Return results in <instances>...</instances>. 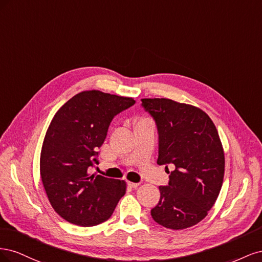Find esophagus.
<instances>
[{
  "label": "esophagus",
  "instance_id": "obj_1",
  "mask_svg": "<svg viewBox=\"0 0 262 262\" xmlns=\"http://www.w3.org/2000/svg\"><path fill=\"white\" fill-rule=\"evenodd\" d=\"M139 185H140V184H138V182H131V181H128V186H129L130 188L136 189V188H138V187H139Z\"/></svg>",
  "mask_w": 262,
  "mask_h": 262
}]
</instances>
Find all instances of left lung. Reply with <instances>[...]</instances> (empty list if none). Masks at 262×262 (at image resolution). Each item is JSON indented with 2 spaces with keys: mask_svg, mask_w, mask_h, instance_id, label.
Returning a JSON list of instances; mask_svg holds the SVG:
<instances>
[{
  "mask_svg": "<svg viewBox=\"0 0 262 262\" xmlns=\"http://www.w3.org/2000/svg\"><path fill=\"white\" fill-rule=\"evenodd\" d=\"M141 100L157 126V164L167 170L174 166L150 215L166 228L191 227L208 215L223 184L225 157L217 130L198 107L167 98Z\"/></svg>",
  "mask_w": 262,
  "mask_h": 262,
  "instance_id": "1",
  "label": "left lung"
}]
</instances>
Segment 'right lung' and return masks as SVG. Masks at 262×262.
I'll use <instances>...</instances> for the list:
<instances>
[{
  "mask_svg": "<svg viewBox=\"0 0 262 262\" xmlns=\"http://www.w3.org/2000/svg\"><path fill=\"white\" fill-rule=\"evenodd\" d=\"M134 104L130 97L85 91L54 115L42 143L40 176L52 208L70 223H102L124 195L125 181L90 175L89 170L98 164L97 149L114 117Z\"/></svg>",
  "mask_w": 262,
  "mask_h": 262,
  "instance_id": "right-lung-1",
  "label": "right lung"
}]
</instances>
